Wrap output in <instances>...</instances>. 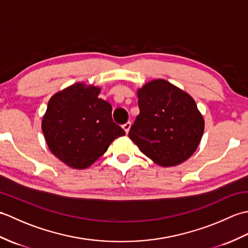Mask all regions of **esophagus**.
<instances>
[{"instance_id":"obj_1","label":"esophagus","mask_w":248,"mask_h":248,"mask_svg":"<svg viewBox=\"0 0 248 248\" xmlns=\"http://www.w3.org/2000/svg\"><path fill=\"white\" fill-rule=\"evenodd\" d=\"M130 128H131V123L130 121H128V123H125L124 125H123V129L125 131V133H129V131H130Z\"/></svg>"}]
</instances>
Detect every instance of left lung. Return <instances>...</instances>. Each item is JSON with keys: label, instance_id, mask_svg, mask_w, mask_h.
<instances>
[{"label": "left lung", "instance_id": "obj_1", "mask_svg": "<svg viewBox=\"0 0 248 248\" xmlns=\"http://www.w3.org/2000/svg\"><path fill=\"white\" fill-rule=\"evenodd\" d=\"M140 114L129 138L140 150L163 167L186 161L202 140L204 120L196 102L163 78L138 89Z\"/></svg>", "mask_w": 248, "mask_h": 248}]
</instances>
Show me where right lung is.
<instances>
[{
  "mask_svg": "<svg viewBox=\"0 0 248 248\" xmlns=\"http://www.w3.org/2000/svg\"><path fill=\"white\" fill-rule=\"evenodd\" d=\"M101 88L75 83L51 97L41 123L50 151L67 166L93 164L125 134L112 119V105L98 98Z\"/></svg>",
  "mask_w": 248,
  "mask_h": 248,
  "instance_id": "obj_1",
  "label": "right lung"
}]
</instances>
